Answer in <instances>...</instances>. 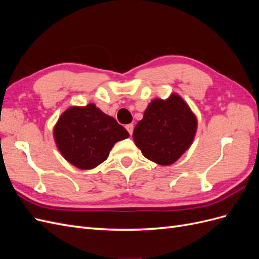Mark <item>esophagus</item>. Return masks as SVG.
Wrapping results in <instances>:
<instances>
[{"mask_svg":"<svg viewBox=\"0 0 259 259\" xmlns=\"http://www.w3.org/2000/svg\"><path fill=\"white\" fill-rule=\"evenodd\" d=\"M125 128L127 130V132L130 133V135L133 134V130H134V124H127L126 126H125Z\"/></svg>","mask_w":259,"mask_h":259,"instance_id":"34e87169","label":"esophagus"}]
</instances>
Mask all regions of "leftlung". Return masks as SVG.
Returning <instances> with one entry per match:
<instances>
[{"mask_svg": "<svg viewBox=\"0 0 259 259\" xmlns=\"http://www.w3.org/2000/svg\"><path fill=\"white\" fill-rule=\"evenodd\" d=\"M197 117L176 94L166 100L154 99L133 133L144 156L160 165H170L191 146L197 132Z\"/></svg>", "mask_w": 259, "mask_h": 259, "instance_id": "obj_1", "label": "left lung"}]
</instances>
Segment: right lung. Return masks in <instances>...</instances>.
<instances>
[{
    "label": "right lung",
    "mask_w": 259,
    "mask_h": 259,
    "mask_svg": "<svg viewBox=\"0 0 259 259\" xmlns=\"http://www.w3.org/2000/svg\"><path fill=\"white\" fill-rule=\"evenodd\" d=\"M128 136L122 125L94 104L67 109L54 127L58 150L81 169L99 165L107 160L114 144Z\"/></svg>",
    "instance_id": "obj_1"
}]
</instances>
